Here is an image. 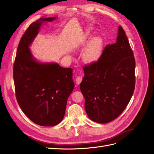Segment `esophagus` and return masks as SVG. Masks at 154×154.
<instances>
[{"label":"esophagus","mask_w":154,"mask_h":154,"mask_svg":"<svg viewBox=\"0 0 154 154\" xmlns=\"http://www.w3.org/2000/svg\"><path fill=\"white\" fill-rule=\"evenodd\" d=\"M82 81V76H77L76 78V82L77 85H79Z\"/></svg>","instance_id":"obj_1"}]
</instances>
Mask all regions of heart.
Masks as SVG:
<instances>
[{
    "label": "heart",
    "instance_id": "heart-1",
    "mask_svg": "<svg viewBox=\"0 0 154 154\" xmlns=\"http://www.w3.org/2000/svg\"><path fill=\"white\" fill-rule=\"evenodd\" d=\"M91 30H88L85 34V38L82 41V43L84 44L86 39L91 34ZM104 46V41L100 36H95L88 41L86 47L82 53L83 60L88 64L97 62L101 57Z\"/></svg>",
    "mask_w": 154,
    "mask_h": 154
}]
</instances>
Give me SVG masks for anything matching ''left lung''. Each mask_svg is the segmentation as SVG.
Returning a JSON list of instances; mask_svg holds the SVG:
<instances>
[{
  "mask_svg": "<svg viewBox=\"0 0 154 154\" xmlns=\"http://www.w3.org/2000/svg\"><path fill=\"white\" fill-rule=\"evenodd\" d=\"M79 85L85 109L95 122L106 124L123 112L135 87V59L125 31L119 26L115 44L105 47L99 60L83 67Z\"/></svg>",
  "mask_w": 154,
  "mask_h": 154,
  "instance_id": "left-lung-1",
  "label": "left lung"
}]
</instances>
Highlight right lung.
Listing matches in <instances>:
<instances>
[{"label": "right lung", "instance_id": "1", "mask_svg": "<svg viewBox=\"0 0 154 154\" xmlns=\"http://www.w3.org/2000/svg\"><path fill=\"white\" fill-rule=\"evenodd\" d=\"M57 17L41 18L31 23L21 38L13 66L16 97L27 117L41 126H54L63 120L67 99L75 83L72 69L34 57L29 46L43 23Z\"/></svg>", "mask_w": 154, "mask_h": 154}]
</instances>
